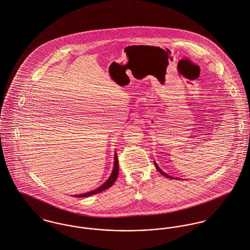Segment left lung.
Listing matches in <instances>:
<instances>
[{"mask_svg": "<svg viewBox=\"0 0 250 250\" xmlns=\"http://www.w3.org/2000/svg\"><path fill=\"white\" fill-rule=\"evenodd\" d=\"M154 164H155V166H156V168H157V170L159 171V173L161 174V175H163L164 177H166V178H168V179H174V178H172V177H170L169 175H167V174H165L164 172H162V170L159 168V166H158V164H157V162L156 161H154Z\"/></svg>", "mask_w": 250, "mask_h": 250, "instance_id": "8db88e82", "label": "left lung"}]
</instances>
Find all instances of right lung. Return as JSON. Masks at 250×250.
Wrapping results in <instances>:
<instances>
[{"label":"right lung","mask_w":250,"mask_h":250,"mask_svg":"<svg viewBox=\"0 0 250 250\" xmlns=\"http://www.w3.org/2000/svg\"><path fill=\"white\" fill-rule=\"evenodd\" d=\"M117 176H118V159H117V155L116 153L114 154V169H113V172L110 176V178L107 180V182H104L101 186H99L98 188H96L95 190L91 191V192H88V193H85V194H81V195H76L75 197L76 198H84V197H90L92 195H95V194H98L108 188H110L113 184H114L116 179H117Z\"/></svg>","instance_id":"add662e5"}]
</instances>
